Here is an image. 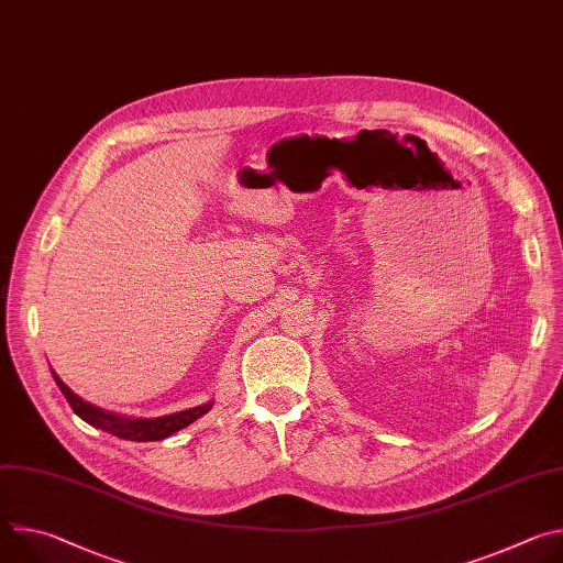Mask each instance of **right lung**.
Instances as JSON below:
<instances>
[{"label": "right lung", "mask_w": 563, "mask_h": 563, "mask_svg": "<svg viewBox=\"0 0 563 563\" xmlns=\"http://www.w3.org/2000/svg\"><path fill=\"white\" fill-rule=\"evenodd\" d=\"M53 378H55L57 387L62 389L64 398L68 400V406L73 408V412L79 419H85L89 426L100 428V430H104L113 437L126 439V441H163V439L172 437L174 432L187 428L189 423H194L202 415H207L213 406V404H205V406H198V408H191V410H185V412L157 417V419H124V417H118L113 412H107L102 408L91 406L89 400H85V398H79L75 391H70L62 383V378L55 372H53Z\"/></svg>", "instance_id": "1"}]
</instances>
